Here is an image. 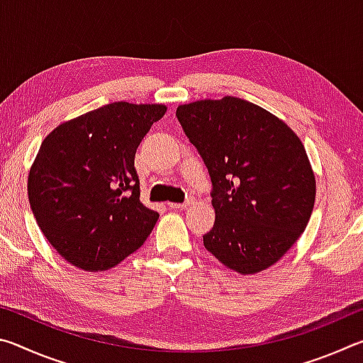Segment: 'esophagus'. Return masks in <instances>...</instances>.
Wrapping results in <instances>:
<instances>
[{
  "instance_id": "1",
  "label": "esophagus",
  "mask_w": 363,
  "mask_h": 363,
  "mask_svg": "<svg viewBox=\"0 0 363 363\" xmlns=\"http://www.w3.org/2000/svg\"><path fill=\"white\" fill-rule=\"evenodd\" d=\"M168 206L171 210H186L187 206H190V200L184 201V203H173V201H171V203H168Z\"/></svg>"
}]
</instances>
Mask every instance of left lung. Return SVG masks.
Returning a JSON list of instances; mask_svg holds the SVG:
<instances>
[{"instance_id": "left-lung-1", "label": "left lung", "mask_w": 363, "mask_h": 363, "mask_svg": "<svg viewBox=\"0 0 363 363\" xmlns=\"http://www.w3.org/2000/svg\"><path fill=\"white\" fill-rule=\"evenodd\" d=\"M176 116L213 184L216 220L205 248L242 275L270 267L314 208L315 176L303 143L275 115L232 96L184 104Z\"/></svg>"}]
</instances>
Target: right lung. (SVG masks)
Listing matches in <instances>:
<instances>
[{
	"mask_svg": "<svg viewBox=\"0 0 363 363\" xmlns=\"http://www.w3.org/2000/svg\"><path fill=\"white\" fill-rule=\"evenodd\" d=\"M162 104L113 102L65 121L43 140L28 174V201L54 250L101 272L143 247L158 213L139 200L134 157Z\"/></svg>",
	"mask_w": 363,
	"mask_h": 363,
	"instance_id": "add662e5",
	"label": "right lung"
}]
</instances>
